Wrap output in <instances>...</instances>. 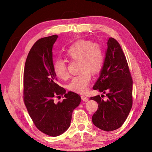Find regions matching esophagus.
<instances>
[{"label": "esophagus", "mask_w": 152, "mask_h": 152, "mask_svg": "<svg viewBox=\"0 0 152 152\" xmlns=\"http://www.w3.org/2000/svg\"><path fill=\"white\" fill-rule=\"evenodd\" d=\"M81 98L82 100L84 101V102H87V101H88V98H87V96H86L85 95H82Z\"/></svg>", "instance_id": "obj_1"}]
</instances>
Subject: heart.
I'll return each instance as SVG.
<instances>
[{"label":"heart","instance_id":"heart-1","mask_svg":"<svg viewBox=\"0 0 152 152\" xmlns=\"http://www.w3.org/2000/svg\"><path fill=\"white\" fill-rule=\"evenodd\" d=\"M72 61H79L80 74L73 77L68 89L76 93H82L87 90L91 80V75L98 73L103 66L104 55L102 45L89 40L81 39L73 43L65 53ZM56 75L62 80L69 77L65 61L57 59L53 64Z\"/></svg>","mask_w":152,"mask_h":152}]
</instances>
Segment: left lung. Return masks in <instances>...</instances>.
Listing matches in <instances>:
<instances>
[{"mask_svg":"<svg viewBox=\"0 0 152 152\" xmlns=\"http://www.w3.org/2000/svg\"><path fill=\"white\" fill-rule=\"evenodd\" d=\"M103 66L93 86L105 94L91 97L98 108L92 117L94 125L104 131H112L122 126L132 106V79L125 54L117 41L110 37L107 42Z\"/></svg>","mask_w":152,"mask_h":152,"instance_id":"8db88e82","label":"left lung"}]
</instances>
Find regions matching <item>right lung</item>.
<instances>
[{"label": "right lung", "mask_w": 152, "mask_h": 152, "mask_svg": "<svg viewBox=\"0 0 152 152\" xmlns=\"http://www.w3.org/2000/svg\"><path fill=\"white\" fill-rule=\"evenodd\" d=\"M58 35L38 40L26 58L23 74V99L36 127L50 136H58L70 127L73 110L79 105L80 96L57 84L53 70V52ZM64 95L62 102L55 97Z\"/></svg>", "instance_id": "obj_1"}]
</instances>
